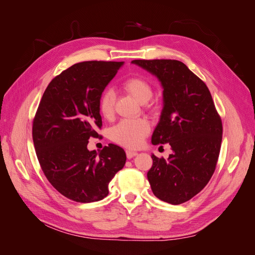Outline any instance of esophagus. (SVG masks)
I'll use <instances>...</instances> for the list:
<instances>
[{"label":"esophagus","mask_w":255,"mask_h":255,"mask_svg":"<svg viewBox=\"0 0 255 255\" xmlns=\"http://www.w3.org/2000/svg\"><path fill=\"white\" fill-rule=\"evenodd\" d=\"M137 154H138V153L135 152V151H130V150H128V151H127V156H128V158H132V157L136 156Z\"/></svg>","instance_id":"34e87169"}]
</instances>
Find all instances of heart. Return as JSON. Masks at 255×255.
<instances>
[{
	"label": "heart",
	"mask_w": 255,
	"mask_h": 255,
	"mask_svg": "<svg viewBox=\"0 0 255 255\" xmlns=\"http://www.w3.org/2000/svg\"><path fill=\"white\" fill-rule=\"evenodd\" d=\"M123 89L139 103L148 102L152 97V87L141 78H130L123 82ZM115 94L111 89L105 90L99 100V111L104 118H111L114 114ZM150 132V123L145 119H125L121 120L111 129V137L114 141L127 146L137 148L143 138Z\"/></svg>",
	"instance_id": "1"
}]
</instances>
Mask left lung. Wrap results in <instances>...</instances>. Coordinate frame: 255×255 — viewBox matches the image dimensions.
<instances>
[{"mask_svg":"<svg viewBox=\"0 0 255 255\" xmlns=\"http://www.w3.org/2000/svg\"><path fill=\"white\" fill-rule=\"evenodd\" d=\"M156 76L163 110L153 144L169 143L167 159L152 155L148 180L154 196L173 205L188 201L211 180L222 139V123L206 85L179 60H133Z\"/></svg>","mask_w":255,"mask_h":255,"instance_id":"8db88e82","label":"left lung"}]
</instances>
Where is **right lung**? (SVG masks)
<instances>
[{
	"label": "right lung",
	"instance_id": "add662e5",
	"mask_svg": "<svg viewBox=\"0 0 255 255\" xmlns=\"http://www.w3.org/2000/svg\"><path fill=\"white\" fill-rule=\"evenodd\" d=\"M123 61H83L68 68L48 85L33 123V140L44 175L61 195L81 203L109 195V184L125 167L121 146L101 152L87 149L99 136L102 118L99 100Z\"/></svg>",
	"mask_w": 255,
	"mask_h": 255
}]
</instances>
